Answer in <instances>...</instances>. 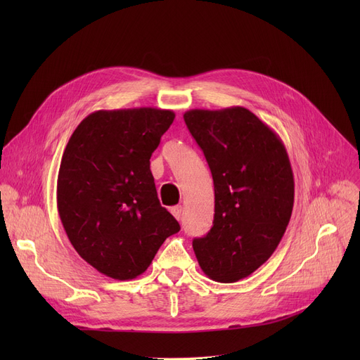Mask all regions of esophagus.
<instances>
[{
  "mask_svg": "<svg viewBox=\"0 0 360 360\" xmlns=\"http://www.w3.org/2000/svg\"><path fill=\"white\" fill-rule=\"evenodd\" d=\"M170 213L174 214V217H175L176 220H179V219H181V213H182V207H181V205L172 207V209H170Z\"/></svg>",
  "mask_w": 360,
  "mask_h": 360,
  "instance_id": "1",
  "label": "esophagus"
}]
</instances>
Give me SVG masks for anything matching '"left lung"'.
<instances>
[{
  "mask_svg": "<svg viewBox=\"0 0 360 360\" xmlns=\"http://www.w3.org/2000/svg\"><path fill=\"white\" fill-rule=\"evenodd\" d=\"M184 120L214 182L213 228L193 248L207 277L235 283L259 269L286 232L295 200L288 151L247 108L191 109Z\"/></svg>",
  "mask_w": 360,
  "mask_h": 360,
  "instance_id": "8db88e82",
  "label": "left lung"
}]
</instances>
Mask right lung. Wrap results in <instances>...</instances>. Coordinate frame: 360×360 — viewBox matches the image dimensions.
Returning <instances> with one entry per match:
<instances>
[{
    "label": "right lung",
    "instance_id": "1",
    "mask_svg": "<svg viewBox=\"0 0 360 360\" xmlns=\"http://www.w3.org/2000/svg\"><path fill=\"white\" fill-rule=\"evenodd\" d=\"M174 110H96L74 129L60 165L56 205L79 255L115 280L143 274L179 223L160 205L151 153Z\"/></svg>",
    "mask_w": 360,
    "mask_h": 360
}]
</instances>
